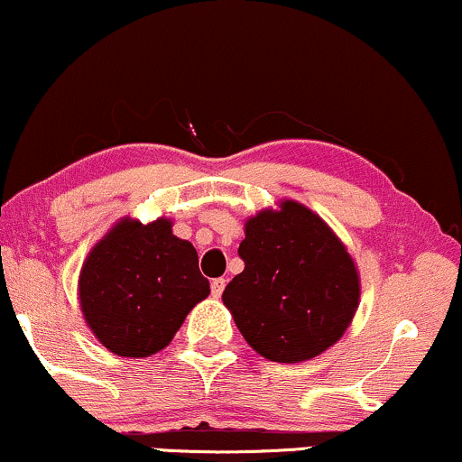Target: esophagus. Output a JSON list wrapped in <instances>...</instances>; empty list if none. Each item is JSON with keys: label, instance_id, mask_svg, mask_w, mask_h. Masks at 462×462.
<instances>
[{"label": "esophagus", "instance_id": "34e87169", "mask_svg": "<svg viewBox=\"0 0 462 462\" xmlns=\"http://www.w3.org/2000/svg\"><path fill=\"white\" fill-rule=\"evenodd\" d=\"M226 284L227 282L224 280V277H217V280L210 282V291H213V297H221L226 291Z\"/></svg>", "mask_w": 462, "mask_h": 462}]
</instances>
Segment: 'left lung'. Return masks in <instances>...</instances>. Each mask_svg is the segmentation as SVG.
<instances>
[{"label": "left lung", "mask_w": 462, "mask_h": 462, "mask_svg": "<svg viewBox=\"0 0 462 462\" xmlns=\"http://www.w3.org/2000/svg\"><path fill=\"white\" fill-rule=\"evenodd\" d=\"M238 255L245 269L221 299L255 353L299 364L344 336L359 308V271L312 208L280 199L277 208L249 217Z\"/></svg>", "instance_id": "1"}]
</instances>
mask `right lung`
<instances>
[{"label":"right lung","mask_w":462,"mask_h":462,"mask_svg":"<svg viewBox=\"0 0 462 462\" xmlns=\"http://www.w3.org/2000/svg\"><path fill=\"white\" fill-rule=\"evenodd\" d=\"M171 226L168 217L150 224L122 217L83 260L77 284L83 320L120 357L163 351L210 294L196 247Z\"/></svg>","instance_id":"add662e5"}]
</instances>
